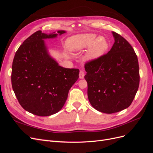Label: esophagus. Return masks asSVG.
I'll use <instances>...</instances> for the list:
<instances>
[{
  "label": "esophagus",
  "instance_id": "1",
  "mask_svg": "<svg viewBox=\"0 0 153 153\" xmlns=\"http://www.w3.org/2000/svg\"><path fill=\"white\" fill-rule=\"evenodd\" d=\"M84 76H85L84 72L83 71H80V73H79V78H80V79H82V78H84Z\"/></svg>",
  "mask_w": 153,
  "mask_h": 153
}]
</instances>
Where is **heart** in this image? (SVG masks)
I'll use <instances>...</instances> for the list:
<instances>
[{"mask_svg":"<svg viewBox=\"0 0 153 153\" xmlns=\"http://www.w3.org/2000/svg\"><path fill=\"white\" fill-rule=\"evenodd\" d=\"M68 46L72 52H80L89 48L85 58L90 61L101 56L108 48V43L103 37L96 38L95 34L89 33L72 36L68 40Z\"/></svg>","mask_w":153,"mask_h":153,"instance_id":"1","label":"heart"}]
</instances>
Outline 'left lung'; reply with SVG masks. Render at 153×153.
Segmentation results:
<instances>
[{
    "mask_svg": "<svg viewBox=\"0 0 153 153\" xmlns=\"http://www.w3.org/2000/svg\"><path fill=\"white\" fill-rule=\"evenodd\" d=\"M112 34L115 42L109 52L85 64L89 102L96 110L106 114L128 108L140 82L135 51L123 36L115 32Z\"/></svg>",
    "mask_w": 153,
    "mask_h": 153,
    "instance_id": "1",
    "label": "left lung"
}]
</instances>
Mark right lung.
<instances>
[{"label":"right lung","instance_id":"obj_1","mask_svg":"<svg viewBox=\"0 0 153 153\" xmlns=\"http://www.w3.org/2000/svg\"><path fill=\"white\" fill-rule=\"evenodd\" d=\"M57 32L61 35L66 32ZM57 35L34 32L18 48L13 61L11 84L18 102L27 112L38 116L61 110L79 77V69L60 66L49 55L43 39Z\"/></svg>","mask_w":153,"mask_h":153}]
</instances>
